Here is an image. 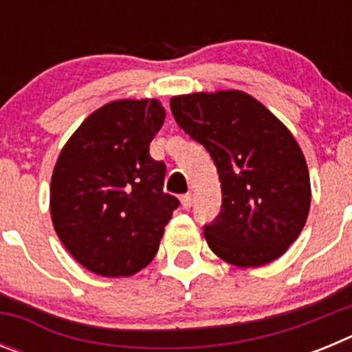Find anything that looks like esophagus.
I'll use <instances>...</instances> for the list:
<instances>
[{"label":"esophagus","instance_id":"34e87169","mask_svg":"<svg viewBox=\"0 0 352 352\" xmlns=\"http://www.w3.org/2000/svg\"><path fill=\"white\" fill-rule=\"evenodd\" d=\"M182 206H183V210H190V208H192V194L182 195Z\"/></svg>","mask_w":352,"mask_h":352}]
</instances>
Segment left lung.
<instances>
[{
  "label": "left lung",
  "mask_w": 352,
  "mask_h": 352,
  "mask_svg": "<svg viewBox=\"0 0 352 352\" xmlns=\"http://www.w3.org/2000/svg\"><path fill=\"white\" fill-rule=\"evenodd\" d=\"M170 111L213 158L222 208L204 226L211 250L234 266L278 259L300 236L310 210V176L284 123L243 91L170 98Z\"/></svg>",
  "instance_id": "8db88e82"
}]
</instances>
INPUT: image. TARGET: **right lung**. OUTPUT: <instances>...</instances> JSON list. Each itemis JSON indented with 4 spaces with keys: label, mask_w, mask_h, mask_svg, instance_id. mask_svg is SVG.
<instances>
[{
    "label": "right lung",
    "mask_w": 352,
    "mask_h": 352,
    "mask_svg": "<svg viewBox=\"0 0 352 352\" xmlns=\"http://www.w3.org/2000/svg\"><path fill=\"white\" fill-rule=\"evenodd\" d=\"M164 120L158 100L111 102L82 121L56 162V234L96 275L130 276L148 266L179 206L164 192L166 164L149 157Z\"/></svg>",
    "instance_id": "1"
}]
</instances>
